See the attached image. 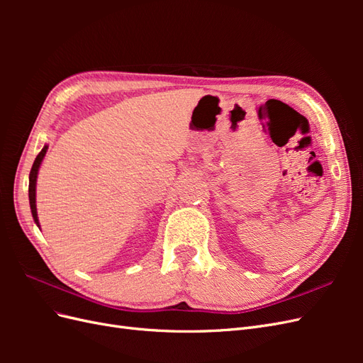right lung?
<instances>
[{"label": "right lung", "instance_id": "right-lung-1", "mask_svg": "<svg viewBox=\"0 0 363 363\" xmlns=\"http://www.w3.org/2000/svg\"><path fill=\"white\" fill-rule=\"evenodd\" d=\"M47 150H48V145H43V148L40 150L38 157L35 159V163H33L31 171H30V177H28V200H30V208H31L33 219H35V223H36V225H38L39 228H40V224H39L38 208H36V182H38L39 168H40L43 157H45V155H47Z\"/></svg>", "mask_w": 363, "mask_h": 363}]
</instances>
